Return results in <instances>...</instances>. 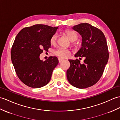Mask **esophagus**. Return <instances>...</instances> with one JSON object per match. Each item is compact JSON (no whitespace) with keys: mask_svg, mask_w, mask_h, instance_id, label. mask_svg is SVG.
Wrapping results in <instances>:
<instances>
[{"mask_svg":"<svg viewBox=\"0 0 120 120\" xmlns=\"http://www.w3.org/2000/svg\"><path fill=\"white\" fill-rule=\"evenodd\" d=\"M58 60H59V62L60 63V62H62V61H63L64 60V59H62V58H61L59 57V58H58Z\"/></svg>","mask_w":120,"mask_h":120,"instance_id":"34e87169","label":"esophagus"}]
</instances>
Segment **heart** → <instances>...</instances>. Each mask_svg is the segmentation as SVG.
<instances>
[{"mask_svg": "<svg viewBox=\"0 0 120 120\" xmlns=\"http://www.w3.org/2000/svg\"><path fill=\"white\" fill-rule=\"evenodd\" d=\"M65 33L69 38V39L71 42L76 41L78 38V35L76 32L74 31V30H66L65 31ZM57 37L58 36L57 34H54L52 36L51 39H50V42H51L52 44H55L56 43L57 41ZM54 54L56 55L61 58H66L68 56L69 54H70V52L68 49H65L59 48L55 51Z\"/></svg>", "mask_w": 120, "mask_h": 120, "instance_id": "b5f03b06", "label": "heart"}]
</instances>
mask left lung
Instances as JSON below:
<instances>
[{
  "mask_svg": "<svg viewBox=\"0 0 120 120\" xmlns=\"http://www.w3.org/2000/svg\"><path fill=\"white\" fill-rule=\"evenodd\" d=\"M72 29L82 38L81 47L75 56L85 59L83 64L78 59L68 60L71 65L67 78L74 87L86 88L95 84L103 73L109 58L107 42L103 33L89 23H80Z\"/></svg>",
  "mask_w": 120,
  "mask_h": 120,
  "instance_id": "left-lung-1",
  "label": "left lung"
}]
</instances>
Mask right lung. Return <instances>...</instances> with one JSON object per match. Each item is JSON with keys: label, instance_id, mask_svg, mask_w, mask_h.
Returning a JSON list of instances; mask_svg holds the SVG:
<instances>
[{"label": "right lung", "instance_id": "1", "mask_svg": "<svg viewBox=\"0 0 120 120\" xmlns=\"http://www.w3.org/2000/svg\"><path fill=\"white\" fill-rule=\"evenodd\" d=\"M58 29L35 24L22 29L16 36L11 50V60L19 79L30 87L46 85L59 63L55 56L44 61L39 58L43 50L51 47L50 39Z\"/></svg>", "mask_w": 120, "mask_h": 120}]
</instances>
